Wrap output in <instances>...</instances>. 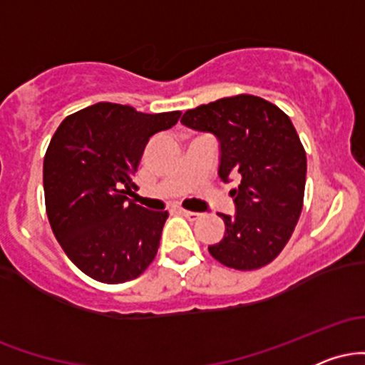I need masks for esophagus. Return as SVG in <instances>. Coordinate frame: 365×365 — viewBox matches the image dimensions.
Listing matches in <instances>:
<instances>
[{"instance_id":"1","label":"esophagus","mask_w":365,"mask_h":365,"mask_svg":"<svg viewBox=\"0 0 365 365\" xmlns=\"http://www.w3.org/2000/svg\"><path fill=\"white\" fill-rule=\"evenodd\" d=\"M173 209H175V211H177V212H180V215H182V216L188 217V220H197V217L200 216L199 212H194V211H187V209H183V207H178V206H175Z\"/></svg>"}]
</instances>
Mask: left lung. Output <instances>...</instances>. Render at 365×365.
Instances as JSON below:
<instances>
[{
	"label": "left lung",
	"instance_id": "8db88e82",
	"mask_svg": "<svg viewBox=\"0 0 365 365\" xmlns=\"http://www.w3.org/2000/svg\"><path fill=\"white\" fill-rule=\"evenodd\" d=\"M182 123L220 142L223 182L237 212L220 215L225 237L209 254L225 266L252 271L278 257L304 206L307 158L292 120L273 103L250 94L217 99L185 111Z\"/></svg>",
	"mask_w": 365,
	"mask_h": 365
}]
</instances>
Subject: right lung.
I'll list each match as a JSON object with an SVG mask.
<instances>
[{"mask_svg":"<svg viewBox=\"0 0 365 365\" xmlns=\"http://www.w3.org/2000/svg\"><path fill=\"white\" fill-rule=\"evenodd\" d=\"M180 115L98 103L54 132L43 168L46 212L70 261L96 282H130L156 257L168 211H150L128 195L137 190L132 177L145 144Z\"/></svg>","mask_w":365,"mask_h":365,"instance_id":"obj_1","label":"right lung"}]
</instances>
